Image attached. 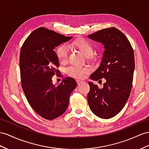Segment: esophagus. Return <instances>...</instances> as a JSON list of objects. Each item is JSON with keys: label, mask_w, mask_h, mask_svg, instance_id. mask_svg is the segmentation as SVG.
<instances>
[{"label": "esophagus", "mask_w": 149, "mask_h": 149, "mask_svg": "<svg viewBox=\"0 0 149 149\" xmlns=\"http://www.w3.org/2000/svg\"><path fill=\"white\" fill-rule=\"evenodd\" d=\"M76 82H77V85L78 86H79V85H81V84L82 83V81H79V80H77V81H76Z\"/></svg>", "instance_id": "obj_1"}]
</instances>
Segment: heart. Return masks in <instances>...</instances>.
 Here are the masks:
<instances>
[{
    "label": "heart",
    "mask_w": 149,
    "mask_h": 149,
    "mask_svg": "<svg viewBox=\"0 0 149 149\" xmlns=\"http://www.w3.org/2000/svg\"><path fill=\"white\" fill-rule=\"evenodd\" d=\"M72 47L78 49L84 55L87 56V60H92V55L94 53V48L89 41L84 38H78L71 43ZM68 49L65 45H60L55 49L56 58L60 62H66L68 57ZM66 74L69 77L77 80H82L84 79L86 74L88 73L89 69L86 67H76L70 66L66 68Z\"/></svg>",
    "instance_id": "heart-1"
}]
</instances>
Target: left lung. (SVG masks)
<instances>
[{"label": "left lung", "instance_id": "obj_1", "mask_svg": "<svg viewBox=\"0 0 149 149\" xmlns=\"http://www.w3.org/2000/svg\"><path fill=\"white\" fill-rule=\"evenodd\" d=\"M90 39L104 45L101 63L90 75L93 81L102 82V88L89 82L87 101L92 112L103 119L119 113L127 102L132 87L135 69L134 52L128 38L119 29L109 28L88 35Z\"/></svg>", "mask_w": 149, "mask_h": 149}]
</instances>
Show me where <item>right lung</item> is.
<instances>
[{
  "mask_svg": "<svg viewBox=\"0 0 149 149\" xmlns=\"http://www.w3.org/2000/svg\"><path fill=\"white\" fill-rule=\"evenodd\" d=\"M67 37L45 28L30 34L22 45L19 56L21 86L29 105L42 118L51 120L67 110L69 97L77 84L66 77L59 86L52 83L53 75L61 76L55 47L68 41Z\"/></svg>",
  "mask_w": 149,
  "mask_h": 149,
  "instance_id": "1",
  "label": "right lung"
}]
</instances>
